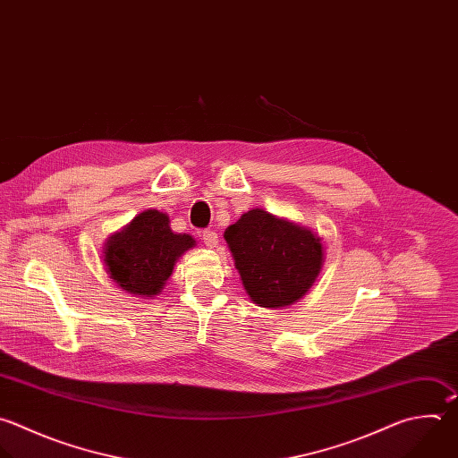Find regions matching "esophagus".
<instances>
[{
  "label": "esophagus",
  "mask_w": 458,
  "mask_h": 458,
  "mask_svg": "<svg viewBox=\"0 0 458 458\" xmlns=\"http://www.w3.org/2000/svg\"><path fill=\"white\" fill-rule=\"evenodd\" d=\"M199 237L203 239L205 246H208V248H216L217 242H219V237H217V232H216V230H203V232L199 233Z\"/></svg>",
  "instance_id": "obj_1"
}]
</instances>
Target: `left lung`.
<instances>
[{
	"label": "left lung",
	"mask_w": 458,
	"mask_h": 458,
	"mask_svg": "<svg viewBox=\"0 0 458 458\" xmlns=\"http://www.w3.org/2000/svg\"><path fill=\"white\" fill-rule=\"evenodd\" d=\"M225 239L246 293L262 308L291 306L310 291L322 269L318 235L260 208L228 226Z\"/></svg>",
	"instance_id": "8db88e82"
}]
</instances>
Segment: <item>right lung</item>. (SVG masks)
<instances>
[{
	"instance_id": "right-lung-1",
	"label": "right lung",
	"mask_w": 458,
	"mask_h": 458,
	"mask_svg": "<svg viewBox=\"0 0 458 458\" xmlns=\"http://www.w3.org/2000/svg\"><path fill=\"white\" fill-rule=\"evenodd\" d=\"M167 214L147 210L127 228L113 235L106 246V266L111 278L132 294H158L174 269L176 259L196 241L174 233Z\"/></svg>"
}]
</instances>
